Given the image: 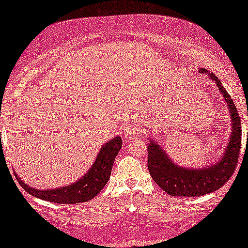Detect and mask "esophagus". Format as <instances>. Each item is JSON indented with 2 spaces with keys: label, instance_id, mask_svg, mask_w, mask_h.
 <instances>
[{
  "label": "esophagus",
  "instance_id": "34e87169",
  "mask_svg": "<svg viewBox=\"0 0 248 248\" xmlns=\"http://www.w3.org/2000/svg\"><path fill=\"white\" fill-rule=\"evenodd\" d=\"M138 132L139 127L135 126V125H130V126L125 128V135H126V138H133Z\"/></svg>",
  "mask_w": 248,
  "mask_h": 248
}]
</instances>
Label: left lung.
<instances>
[{"instance_id":"8db88e82","label":"left lung","mask_w":248,"mask_h":248,"mask_svg":"<svg viewBox=\"0 0 248 248\" xmlns=\"http://www.w3.org/2000/svg\"><path fill=\"white\" fill-rule=\"evenodd\" d=\"M199 72L209 73L205 69L199 70ZM209 76L218 84L232 115V127L229 144L222 158L213 166L203 169H189L175 165L164 150L151 140L148 143L149 172L158 186L171 196H202L215 192L228 182L238 165L242 148V122L238 110L218 78L213 73Z\"/></svg>"}]
</instances>
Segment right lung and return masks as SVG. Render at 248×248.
I'll return each instance as SVG.
<instances>
[{"label": "right lung", "instance_id": "1", "mask_svg": "<svg viewBox=\"0 0 248 248\" xmlns=\"http://www.w3.org/2000/svg\"><path fill=\"white\" fill-rule=\"evenodd\" d=\"M122 148V139L115 138L101 148L99 155L90 168V170L80 181L65 187L48 191H38L26 185L21 179L16 177L21 187L36 198L44 201L59 203V204H76L87 202L93 199L99 193L110 177L115 158Z\"/></svg>", "mask_w": 248, "mask_h": 248}]
</instances>
